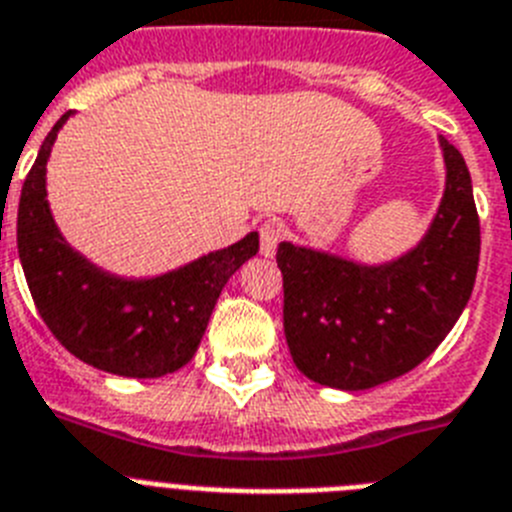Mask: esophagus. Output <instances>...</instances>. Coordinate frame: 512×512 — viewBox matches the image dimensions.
<instances>
[{
  "instance_id": "esophagus-1",
  "label": "esophagus",
  "mask_w": 512,
  "mask_h": 512,
  "mask_svg": "<svg viewBox=\"0 0 512 512\" xmlns=\"http://www.w3.org/2000/svg\"><path fill=\"white\" fill-rule=\"evenodd\" d=\"M278 242H281V226L275 224V221L262 224L260 226V252H262V255L273 257Z\"/></svg>"
}]
</instances>
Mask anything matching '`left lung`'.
Listing matches in <instances>:
<instances>
[{
    "instance_id": "8db88e82",
    "label": "left lung",
    "mask_w": 512,
    "mask_h": 512,
    "mask_svg": "<svg viewBox=\"0 0 512 512\" xmlns=\"http://www.w3.org/2000/svg\"><path fill=\"white\" fill-rule=\"evenodd\" d=\"M438 141L446 190L410 252L366 265L278 244L283 330L306 379L342 391L386 384L420 366L461 317L477 278L479 216L464 157Z\"/></svg>"
}]
</instances>
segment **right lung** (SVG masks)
I'll list each match as a JSON object with an SVG mask.
<instances>
[{
  "instance_id": "add662e5",
  "label": "right lung",
  "mask_w": 512,
  "mask_h": 512,
  "mask_svg": "<svg viewBox=\"0 0 512 512\" xmlns=\"http://www.w3.org/2000/svg\"><path fill=\"white\" fill-rule=\"evenodd\" d=\"M71 115H61L41 144L17 208V252L35 306L79 361L128 379L175 373L195 355L221 288L257 255L260 237L250 231L231 247L154 278L97 268L66 242L46 201L48 157Z\"/></svg>"
}]
</instances>
